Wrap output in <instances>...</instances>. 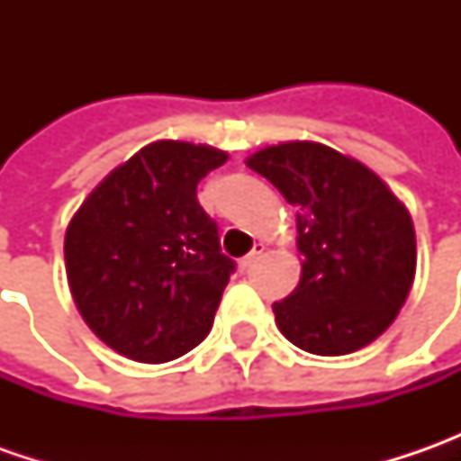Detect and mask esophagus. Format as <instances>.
I'll return each mask as SVG.
<instances>
[{
	"instance_id": "1",
	"label": "esophagus",
	"mask_w": 461,
	"mask_h": 461,
	"mask_svg": "<svg viewBox=\"0 0 461 461\" xmlns=\"http://www.w3.org/2000/svg\"><path fill=\"white\" fill-rule=\"evenodd\" d=\"M264 251H267V246H264V243H257V246L251 249V254H246V257L239 261L240 272H246V269H249V267H251V264H254L257 258H261V254H264Z\"/></svg>"
}]
</instances>
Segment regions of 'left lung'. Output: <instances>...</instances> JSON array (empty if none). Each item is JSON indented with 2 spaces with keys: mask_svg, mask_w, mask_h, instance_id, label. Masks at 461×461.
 <instances>
[{
  "mask_svg": "<svg viewBox=\"0 0 461 461\" xmlns=\"http://www.w3.org/2000/svg\"><path fill=\"white\" fill-rule=\"evenodd\" d=\"M294 207L303 272L275 303L287 341L318 357L359 351L390 328L416 279L408 207L354 156L287 140L246 158Z\"/></svg>",
  "mask_w": 461,
  "mask_h": 461,
  "instance_id": "8db88e82",
  "label": "left lung"
}]
</instances>
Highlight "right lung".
Returning <instances> with one entry per match:
<instances>
[{
	"label": "right lung",
	"instance_id": "obj_1",
	"mask_svg": "<svg viewBox=\"0 0 461 461\" xmlns=\"http://www.w3.org/2000/svg\"><path fill=\"white\" fill-rule=\"evenodd\" d=\"M228 153L153 140L115 167L66 228L68 290L84 323L143 364L186 354L210 333L233 261L197 203L204 174Z\"/></svg>",
	"mask_w": 461,
	"mask_h": 461
}]
</instances>
